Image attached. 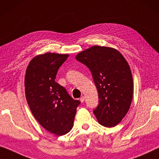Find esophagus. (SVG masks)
<instances>
[{"instance_id":"esophagus-1","label":"esophagus","mask_w":159,"mask_h":159,"mask_svg":"<svg viewBox=\"0 0 159 159\" xmlns=\"http://www.w3.org/2000/svg\"><path fill=\"white\" fill-rule=\"evenodd\" d=\"M84 100H85L84 97H81L80 98V102H84Z\"/></svg>"}]
</instances>
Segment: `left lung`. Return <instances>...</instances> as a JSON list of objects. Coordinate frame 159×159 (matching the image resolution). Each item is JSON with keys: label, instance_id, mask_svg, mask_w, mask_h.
Listing matches in <instances>:
<instances>
[{"label": "left lung", "instance_id": "obj_1", "mask_svg": "<svg viewBox=\"0 0 159 159\" xmlns=\"http://www.w3.org/2000/svg\"><path fill=\"white\" fill-rule=\"evenodd\" d=\"M75 59L88 67L99 94L93 113L100 125H118L130 107L133 80L129 66L119 51L109 47L93 46L79 52Z\"/></svg>", "mask_w": 159, "mask_h": 159}]
</instances>
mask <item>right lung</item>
<instances>
[{"mask_svg": "<svg viewBox=\"0 0 159 159\" xmlns=\"http://www.w3.org/2000/svg\"><path fill=\"white\" fill-rule=\"evenodd\" d=\"M68 56L54 52L37 55L29 63L24 79L26 99L32 115L44 129L56 135L70 131L80 103L55 80Z\"/></svg>", "mask_w": 159, "mask_h": 159, "instance_id": "right-lung-1", "label": "right lung"}]
</instances>
